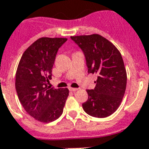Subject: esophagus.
<instances>
[{
    "instance_id": "esophagus-1",
    "label": "esophagus",
    "mask_w": 149,
    "mask_h": 149,
    "mask_svg": "<svg viewBox=\"0 0 149 149\" xmlns=\"http://www.w3.org/2000/svg\"><path fill=\"white\" fill-rule=\"evenodd\" d=\"M70 90L72 92H76L78 90V89H77V88H72V87H70Z\"/></svg>"
}]
</instances>
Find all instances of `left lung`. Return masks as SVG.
Masks as SVG:
<instances>
[{
  "instance_id": "left-lung-1",
  "label": "left lung",
  "mask_w": 149,
  "mask_h": 149,
  "mask_svg": "<svg viewBox=\"0 0 149 149\" xmlns=\"http://www.w3.org/2000/svg\"><path fill=\"white\" fill-rule=\"evenodd\" d=\"M71 39L84 53L89 73L97 74L94 89H86L83 104L87 114L105 118L119 107L126 89L127 74L120 52L100 34L73 36Z\"/></svg>"
}]
</instances>
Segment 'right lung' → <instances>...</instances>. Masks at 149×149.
Returning a JSON list of instances; mask_svg holds the SVG:
<instances>
[{
	"label": "right lung",
	"instance_id": "obj_1",
	"mask_svg": "<svg viewBox=\"0 0 149 149\" xmlns=\"http://www.w3.org/2000/svg\"><path fill=\"white\" fill-rule=\"evenodd\" d=\"M66 38L41 37L24 51L18 64L15 88L27 113L40 123L55 121L62 115L69 89L47 86L58 49Z\"/></svg>",
	"mask_w": 149,
	"mask_h": 149
}]
</instances>
